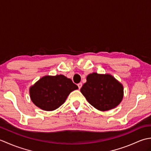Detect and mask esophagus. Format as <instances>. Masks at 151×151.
Instances as JSON below:
<instances>
[{
  "label": "esophagus",
  "mask_w": 151,
  "mask_h": 151,
  "mask_svg": "<svg viewBox=\"0 0 151 151\" xmlns=\"http://www.w3.org/2000/svg\"><path fill=\"white\" fill-rule=\"evenodd\" d=\"M82 83H79V84H78V87L79 89H81L82 88Z\"/></svg>",
  "instance_id": "esophagus-1"
}]
</instances>
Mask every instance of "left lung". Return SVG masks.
<instances>
[{"label":"left lung","mask_w":151,"mask_h":151,"mask_svg":"<svg viewBox=\"0 0 151 151\" xmlns=\"http://www.w3.org/2000/svg\"><path fill=\"white\" fill-rule=\"evenodd\" d=\"M81 91L93 106L100 111L115 108L123 98V86L110 74L93 73L86 78Z\"/></svg>","instance_id":"1"}]
</instances>
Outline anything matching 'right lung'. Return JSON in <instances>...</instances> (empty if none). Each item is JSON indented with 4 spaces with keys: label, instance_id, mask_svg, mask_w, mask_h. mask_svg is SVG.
Returning <instances> with one entry per match:
<instances>
[{
    "label": "right lung",
    "instance_id": "obj_1",
    "mask_svg": "<svg viewBox=\"0 0 151 151\" xmlns=\"http://www.w3.org/2000/svg\"><path fill=\"white\" fill-rule=\"evenodd\" d=\"M78 86L63 75H47L30 86V97L33 103L45 111H53L62 105L70 92Z\"/></svg>",
    "mask_w": 151,
    "mask_h": 151
}]
</instances>
